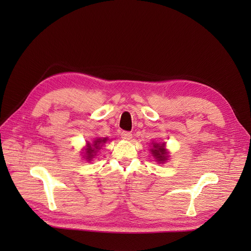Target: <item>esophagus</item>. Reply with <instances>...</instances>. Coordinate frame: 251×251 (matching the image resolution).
I'll return each instance as SVG.
<instances>
[{"label":"esophagus","instance_id":"34e87169","mask_svg":"<svg viewBox=\"0 0 251 251\" xmlns=\"http://www.w3.org/2000/svg\"><path fill=\"white\" fill-rule=\"evenodd\" d=\"M121 138L125 139V140H130L132 138V133L124 131L123 133H121Z\"/></svg>","mask_w":251,"mask_h":251}]
</instances>
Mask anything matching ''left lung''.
<instances>
[{"mask_svg":"<svg viewBox=\"0 0 251 251\" xmlns=\"http://www.w3.org/2000/svg\"><path fill=\"white\" fill-rule=\"evenodd\" d=\"M151 155L156 159L158 163H163L169 159V153L165 150V143H153V148L151 149Z\"/></svg>","mask_w":251,"mask_h":251,"instance_id":"8db88e82","label":"left lung"}]
</instances>
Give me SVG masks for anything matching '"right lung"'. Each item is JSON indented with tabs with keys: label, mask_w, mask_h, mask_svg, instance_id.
Wrapping results in <instances>:
<instances>
[{
	"label": "right lung",
	"mask_w": 251,
	"mask_h": 251,
	"mask_svg": "<svg viewBox=\"0 0 251 251\" xmlns=\"http://www.w3.org/2000/svg\"><path fill=\"white\" fill-rule=\"evenodd\" d=\"M108 140V138H96L92 143L88 142L87 148L85 149V155H83V158H86L87 161L92 160L94 156H96L97 151L101 149V147Z\"/></svg>",
	"instance_id": "add662e5"
}]
</instances>
